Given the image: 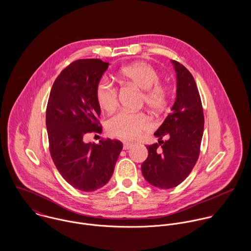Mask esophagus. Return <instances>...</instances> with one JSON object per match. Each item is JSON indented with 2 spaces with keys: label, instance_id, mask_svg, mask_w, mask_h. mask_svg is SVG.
Wrapping results in <instances>:
<instances>
[{
  "label": "esophagus",
  "instance_id": "obj_1",
  "mask_svg": "<svg viewBox=\"0 0 251 251\" xmlns=\"http://www.w3.org/2000/svg\"><path fill=\"white\" fill-rule=\"evenodd\" d=\"M133 147V143L130 142H124V150H129Z\"/></svg>",
  "mask_w": 251,
  "mask_h": 251
}]
</instances>
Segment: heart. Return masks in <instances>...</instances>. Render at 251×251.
I'll return each mask as SVG.
<instances>
[{"mask_svg":"<svg viewBox=\"0 0 251 251\" xmlns=\"http://www.w3.org/2000/svg\"><path fill=\"white\" fill-rule=\"evenodd\" d=\"M118 75L143 91L145 104L152 110L159 111L167 105L169 93L166 87L159 84L160 74L152 66L137 62L122 68ZM96 99L102 110L109 112L117 105L118 93L116 87L106 78L99 81L96 87ZM151 127V120L142 113L119 111L106 123L108 133L124 140H132Z\"/></svg>","mask_w":251,"mask_h":251,"instance_id":"b5f03b06","label":"heart"}]
</instances>
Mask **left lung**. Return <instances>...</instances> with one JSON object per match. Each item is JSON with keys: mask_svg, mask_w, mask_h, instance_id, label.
<instances>
[{"mask_svg": "<svg viewBox=\"0 0 251 251\" xmlns=\"http://www.w3.org/2000/svg\"><path fill=\"white\" fill-rule=\"evenodd\" d=\"M177 76L176 100L171 113L154 132L158 144L147 146L148 157L141 170L151 185L169 189L190 174L200 153L204 114L200 95L191 73L177 61H171ZM169 136L165 143L161 139ZM161 147H159V145Z\"/></svg>", "mask_w": 251, "mask_h": 251, "instance_id": "left-lung-1", "label": "left lung"}]
</instances>
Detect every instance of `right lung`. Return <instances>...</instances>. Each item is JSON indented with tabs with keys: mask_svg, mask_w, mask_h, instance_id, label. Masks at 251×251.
<instances>
[{
	"mask_svg": "<svg viewBox=\"0 0 251 251\" xmlns=\"http://www.w3.org/2000/svg\"><path fill=\"white\" fill-rule=\"evenodd\" d=\"M108 66L99 59L73 62L56 78L46 109L51 157L62 177L86 192L107 183L123 149L119 140L84 141L87 133L101 132L96 87Z\"/></svg>",
	"mask_w": 251,
	"mask_h": 251,
	"instance_id": "1",
	"label": "right lung"
}]
</instances>
